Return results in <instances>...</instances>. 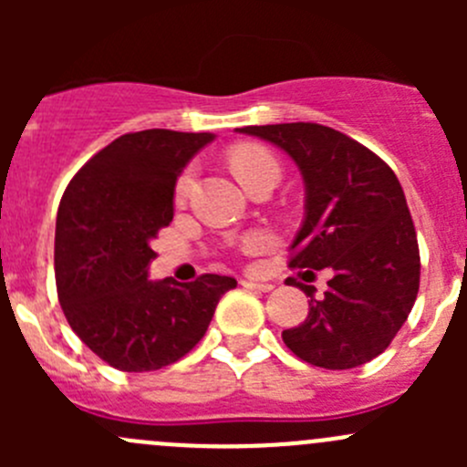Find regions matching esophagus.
I'll use <instances>...</instances> for the list:
<instances>
[{
  "label": "esophagus",
  "instance_id": "obj_1",
  "mask_svg": "<svg viewBox=\"0 0 467 467\" xmlns=\"http://www.w3.org/2000/svg\"><path fill=\"white\" fill-rule=\"evenodd\" d=\"M239 285L246 286V289H257V291H271V289H273V285H268V282L248 280V277H244V280H239Z\"/></svg>",
  "mask_w": 467,
  "mask_h": 467
}]
</instances>
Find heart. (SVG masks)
<instances>
[{
	"instance_id": "obj_1",
	"label": "heart",
	"mask_w": 467,
	"mask_h": 467,
	"mask_svg": "<svg viewBox=\"0 0 467 467\" xmlns=\"http://www.w3.org/2000/svg\"><path fill=\"white\" fill-rule=\"evenodd\" d=\"M230 167L244 187H248L253 181L266 176V173H280L275 158L266 149L255 144L237 146L230 153ZM192 185H194V169H187L176 182V201H185L192 192Z\"/></svg>"
}]
</instances>
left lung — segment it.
<instances>
[{"label": "left lung", "instance_id": "8db88e82", "mask_svg": "<svg viewBox=\"0 0 467 467\" xmlns=\"http://www.w3.org/2000/svg\"><path fill=\"white\" fill-rule=\"evenodd\" d=\"M285 150L305 182V219L291 251V268L334 273L309 314L282 332L296 357L327 370L357 368L389 348L407 321L420 285V253L402 185L393 169L364 144L329 126H246ZM296 282L294 277L286 280Z\"/></svg>", "mask_w": 467, "mask_h": 467}]
</instances>
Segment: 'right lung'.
<instances>
[{
	"label": "right lung",
	"instance_id": "right-lung-1",
	"mask_svg": "<svg viewBox=\"0 0 467 467\" xmlns=\"http://www.w3.org/2000/svg\"><path fill=\"white\" fill-rule=\"evenodd\" d=\"M214 133L140 130L83 164L56 219V286L77 337L112 368L158 370L203 338L237 280L205 273L194 282L149 280L150 242L173 219L185 164Z\"/></svg>",
	"mask_w": 467,
	"mask_h": 467
}]
</instances>
